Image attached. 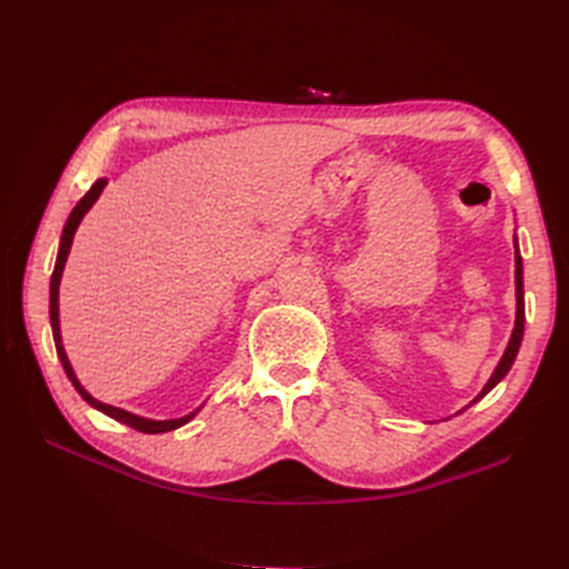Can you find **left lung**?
<instances>
[{"instance_id":"obj_1","label":"left lung","mask_w":569,"mask_h":569,"mask_svg":"<svg viewBox=\"0 0 569 569\" xmlns=\"http://www.w3.org/2000/svg\"><path fill=\"white\" fill-rule=\"evenodd\" d=\"M515 299H518V311H515V327H512V335H510V341H508V347H506V353H503V358L498 360V366H496V370L491 372V377H489V382L485 385V389H481L475 399L465 406V408H470L472 403H477L479 399H485V396L503 380V377L508 375V370L512 368V363H515V356H518V351H520V343H522V335H525V284H522V256H520V249H518V239H515ZM462 408V410H465Z\"/></svg>"}]
</instances>
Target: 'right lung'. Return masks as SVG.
<instances>
[{"instance_id":"right-lung-1","label":"right lung","mask_w":569,"mask_h":569,"mask_svg":"<svg viewBox=\"0 0 569 569\" xmlns=\"http://www.w3.org/2000/svg\"><path fill=\"white\" fill-rule=\"evenodd\" d=\"M104 187H107V180H104V178L97 180V182L90 187V192L84 194V197L76 203V209L71 211V216H68L66 226H63L61 244H59V253H57V266H54V272H51V284H49V322H51V335H54L57 353H59L61 366H63V370H66V375H68V380H71V385L78 389V393L82 396L84 401H88L92 408L104 412V416H109V418H113V420H118V422H123V425L137 429V432L161 435V432H170V429H178V427L187 425V422L192 420V418L197 416V412L201 410V406H199L197 410L189 412V416H182V418H176V420H149V418H142V416H134V412H128V410H123V408L101 403V401L94 399V396H92L88 389H84V387L80 385V380H78L76 372H73L71 360H68L66 349H63V343H61V327H59V284H61V274H63V268H66V258H68V253H71V244H73V237H76V230H78V226H80V220L84 218V213H88V211L92 209L94 201L99 199V194L104 192Z\"/></svg>"}]
</instances>
